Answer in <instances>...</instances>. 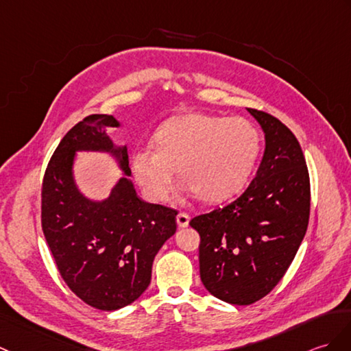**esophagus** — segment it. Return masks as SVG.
<instances>
[{
	"instance_id": "34e87169",
	"label": "esophagus",
	"mask_w": 351,
	"mask_h": 351,
	"mask_svg": "<svg viewBox=\"0 0 351 351\" xmlns=\"http://www.w3.org/2000/svg\"><path fill=\"white\" fill-rule=\"evenodd\" d=\"M176 223H178L179 227H186L190 223V215L186 213H179L176 215Z\"/></svg>"
}]
</instances>
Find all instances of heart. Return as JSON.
I'll return each instance as SVG.
<instances>
[{"instance_id": "heart-1", "label": "heart", "mask_w": 351, "mask_h": 351, "mask_svg": "<svg viewBox=\"0 0 351 351\" xmlns=\"http://www.w3.org/2000/svg\"><path fill=\"white\" fill-rule=\"evenodd\" d=\"M154 146L132 154L136 182L151 202H165L175 167L184 189L209 203L242 191L258 160L262 137L245 118L186 113L170 118L154 133Z\"/></svg>"}]
</instances>
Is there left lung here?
Segmentation results:
<instances>
[{
    "instance_id": "obj_1",
    "label": "left lung",
    "mask_w": 351,
    "mask_h": 351,
    "mask_svg": "<svg viewBox=\"0 0 351 351\" xmlns=\"http://www.w3.org/2000/svg\"><path fill=\"white\" fill-rule=\"evenodd\" d=\"M265 132L262 162L229 205L194 217L203 286L233 305H251L281 281L306 233L311 189L298 138L280 119L248 109Z\"/></svg>"
}]
</instances>
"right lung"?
I'll return each mask as SVG.
<instances>
[{
    "label": "right lung",
    "instance_id": "add662e5",
    "mask_svg": "<svg viewBox=\"0 0 351 351\" xmlns=\"http://www.w3.org/2000/svg\"><path fill=\"white\" fill-rule=\"evenodd\" d=\"M106 127L119 122L89 115L56 146L43 176L42 229L69 289L88 305L115 311L148 289L154 257L176 232L178 210L138 199L127 177L103 202L78 193L72 179L77 150L110 152L132 175L127 146L115 148Z\"/></svg>",
    "mask_w": 351,
    "mask_h": 351
}]
</instances>
